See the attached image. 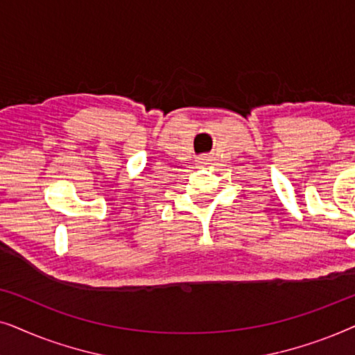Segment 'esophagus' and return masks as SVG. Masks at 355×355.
Instances as JSON below:
<instances>
[{"label":"esophagus","mask_w":355,"mask_h":355,"mask_svg":"<svg viewBox=\"0 0 355 355\" xmlns=\"http://www.w3.org/2000/svg\"><path fill=\"white\" fill-rule=\"evenodd\" d=\"M207 162H208V157H200V158H198V163H200V164H207Z\"/></svg>","instance_id":"esophagus-1"}]
</instances>
